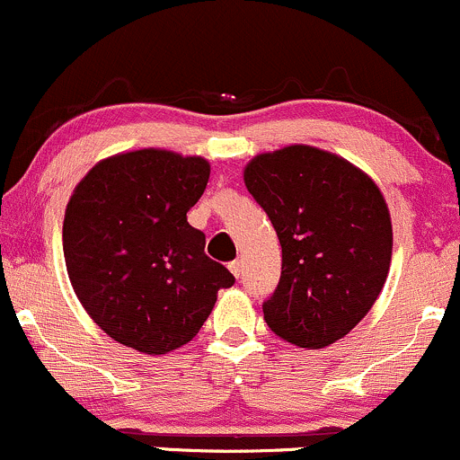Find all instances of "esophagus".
<instances>
[{
	"label": "esophagus",
	"mask_w": 460,
	"mask_h": 460,
	"mask_svg": "<svg viewBox=\"0 0 460 460\" xmlns=\"http://www.w3.org/2000/svg\"><path fill=\"white\" fill-rule=\"evenodd\" d=\"M229 270L234 272V275L238 277V279H240V275H242V261H240V260H234V261H231V264H229Z\"/></svg>",
	"instance_id": "1"
}]
</instances>
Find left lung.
<instances>
[{
    "instance_id": "obj_1",
    "label": "left lung",
    "mask_w": 460,
    "mask_h": 460,
    "mask_svg": "<svg viewBox=\"0 0 460 460\" xmlns=\"http://www.w3.org/2000/svg\"><path fill=\"white\" fill-rule=\"evenodd\" d=\"M244 183L281 244V279L261 305L264 321L305 349L349 334L391 266L393 226L380 188L342 156L301 144L253 156Z\"/></svg>"
}]
</instances>
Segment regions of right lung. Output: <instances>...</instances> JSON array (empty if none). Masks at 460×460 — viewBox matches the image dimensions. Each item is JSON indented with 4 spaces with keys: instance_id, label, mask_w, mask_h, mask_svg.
Instances as JSON below:
<instances>
[{
    "instance_id": "right-lung-1",
    "label": "right lung",
    "mask_w": 460,
    "mask_h": 460,
    "mask_svg": "<svg viewBox=\"0 0 460 460\" xmlns=\"http://www.w3.org/2000/svg\"><path fill=\"white\" fill-rule=\"evenodd\" d=\"M209 161L161 148L102 159L75 185L63 253L75 296L100 330L141 353L188 345L235 277L205 255L188 222Z\"/></svg>"
}]
</instances>
